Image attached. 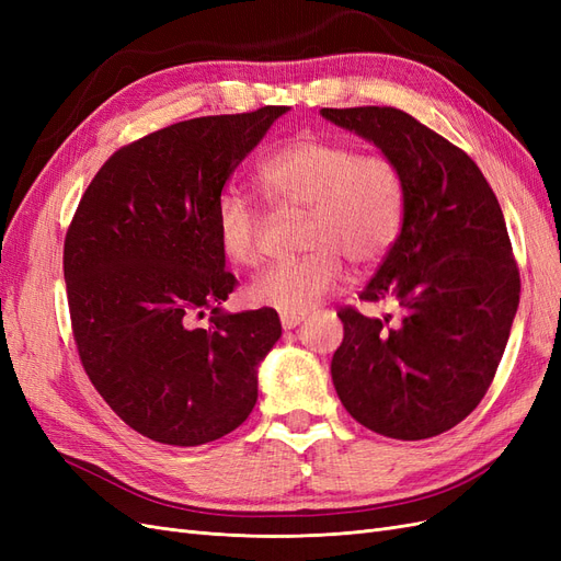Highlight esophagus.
I'll list each match as a JSON object with an SVG mask.
<instances>
[{
  "label": "esophagus",
  "instance_id": "1",
  "mask_svg": "<svg viewBox=\"0 0 561 561\" xmlns=\"http://www.w3.org/2000/svg\"><path fill=\"white\" fill-rule=\"evenodd\" d=\"M304 320V313H280V325L283 330H293Z\"/></svg>",
  "mask_w": 561,
  "mask_h": 561
}]
</instances>
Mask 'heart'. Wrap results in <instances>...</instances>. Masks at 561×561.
I'll list each match as a JSON object with an SVG mask.
<instances>
[{"instance_id":"obj_1","label":"heart","mask_w":561,"mask_h":561,"mask_svg":"<svg viewBox=\"0 0 561 561\" xmlns=\"http://www.w3.org/2000/svg\"><path fill=\"white\" fill-rule=\"evenodd\" d=\"M254 182L278 213L307 215L299 229L307 254L262 271L245 287L252 307L307 313L342 280L344 260L375 266L400 239L404 175L381 151L309 135L262 161ZM215 225L229 262L252 266L262 260L266 219L243 194L229 190L217 198Z\"/></svg>"}]
</instances>
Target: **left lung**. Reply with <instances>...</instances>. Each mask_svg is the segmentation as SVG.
<instances>
[{"label":"left lung","instance_id":"obj_1","mask_svg":"<svg viewBox=\"0 0 561 561\" xmlns=\"http://www.w3.org/2000/svg\"><path fill=\"white\" fill-rule=\"evenodd\" d=\"M396 159L407 208L400 239L358 295L393 316L339 309L332 381L348 414L393 439L461 423L499 369L519 304V268L499 198L463 149L396 107H322Z\"/></svg>","mask_w":561,"mask_h":561}]
</instances>
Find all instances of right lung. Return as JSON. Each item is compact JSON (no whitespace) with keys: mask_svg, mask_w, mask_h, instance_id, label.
Listing matches in <instances>:
<instances>
[{"mask_svg":"<svg viewBox=\"0 0 561 561\" xmlns=\"http://www.w3.org/2000/svg\"><path fill=\"white\" fill-rule=\"evenodd\" d=\"M287 110L198 116L116 149L67 227L79 360L114 414L154 443H213L257 402V365L280 320L274 309L222 311L239 280L225 268L215 208ZM206 312L209 328L198 329Z\"/></svg>","mask_w":561,"mask_h":561,"instance_id":"obj_1","label":"right lung"}]
</instances>
